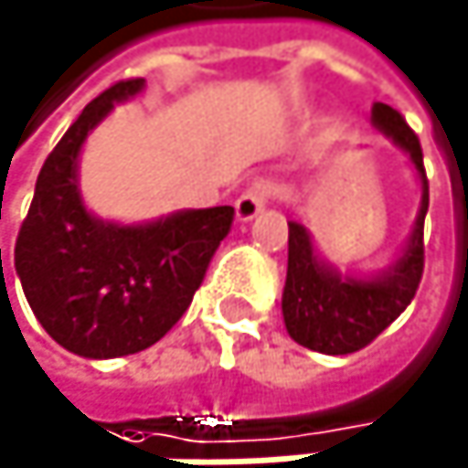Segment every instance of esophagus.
<instances>
[{
  "label": "esophagus",
  "instance_id": "1",
  "mask_svg": "<svg viewBox=\"0 0 468 468\" xmlns=\"http://www.w3.org/2000/svg\"><path fill=\"white\" fill-rule=\"evenodd\" d=\"M274 194V186L271 183H255L252 188H247L239 199H236V218L241 224L252 221L269 202V197Z\"/></svg>",
  "mask_w": 468,
  "mask_h": 468
}]
</instances>
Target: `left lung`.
<instances>
[{"mask_svg":"<svg viewBox=\"0 0 468 468\" xmlns=\"http://www.w3.org/2000/svg\"><path fill=\"white\" fill-rule=\"evenodd\" d=\"M372 127L391 138L408 157L421 186L413 229L399 255L375 274H341L324 261L311 232L288 221V274L282 288V322L288 335L322 355H349L372 344L416 296L424 269V216L430 205L421 146L408 122L388 105H372Z\"/></svg>","mask_w":468,"mask_h":468,"instance_id":"left-lung-1","label":"left lung"}]
</instances>
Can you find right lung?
I'll return each instance as SVG.
<instances>
[{"mask_svg": "<svg viewBox=\"0 0 468 468\" xmlns=\"http://www.w3.org/2000/svg\"><path fill=\"white\" fill-rule=\"evenodd\" d=\"M144 88V80L116 82L80 113L44 163L16 241L32 314L63 349L90 360L135 355L169 333L236 216L218 205L119 224L85 207L80 152L113 105Z\"/></svg>", "mask_w": 468, "mask_h": 468, "instance_id": "obj_1", "label": "right lung"}]
</instances>
